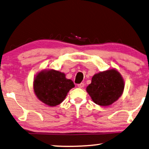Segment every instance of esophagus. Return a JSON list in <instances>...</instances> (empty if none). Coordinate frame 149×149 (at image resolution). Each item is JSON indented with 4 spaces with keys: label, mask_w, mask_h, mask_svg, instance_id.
<instances>
[{
    "label": "esophagus",
    "mask_w": 149,
    "mask_h": 149,
    "mask_svg": "<svg viewBox=\"0 0 149 149\" xmlns=\"http://www.w3.org/2000/svg\"><path fill=\"white\" fill-rule=\"evenodd\" d=\"M77 86H78V88H82L84 87V83H81V84H78V85H77Z\"/></svg>",
    "instance_id": "1"
}]
</instances>
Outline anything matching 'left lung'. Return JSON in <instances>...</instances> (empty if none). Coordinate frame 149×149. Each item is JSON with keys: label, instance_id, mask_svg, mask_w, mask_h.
Here are the masks:
<instances>
[{"label": "left lung", "instance_id": "8db88e82", "mask_svg": "<svg viewBox=\"0 0 149 149\" xmlns=\"http://www.w3.org/2000/svg\"><path fill=\"white\" fill-rule=\"evenodd\" d=\"M124 81L115 69L95 74L86 91L95 104L108 106L117 101L123 94Z\"/></svg>", "mask_w": 149, "mask_h": 149}]
</instances>
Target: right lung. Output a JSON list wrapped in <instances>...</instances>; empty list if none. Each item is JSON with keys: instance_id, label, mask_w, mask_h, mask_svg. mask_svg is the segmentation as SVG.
Masks as SVG:
<instances>
[{"instance_id": "right-lung-1", "label": "right lung", "mask_w": 149, "mask_h": 149, "mask_svg": "<svg viewBox=\"0 0 149 149\" xmlns=\"http://www.w3.org/2000/svg\"><path fill=\"white\" fill-rule=\"evenodd\" d=\"M74 82L65 77V74L54 70H42L35 75L33 89L37 98L46 105H59L65 98Z\"/></svg>"}]
</instances>
